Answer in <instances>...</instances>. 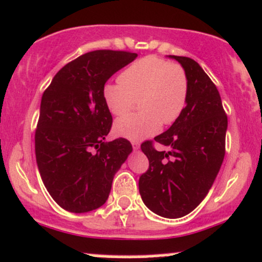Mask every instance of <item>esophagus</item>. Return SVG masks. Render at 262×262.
<instances>
[{
  "label": "esophagus",
  "mask_w": 262,
  "mask_h": 262,
  "mask_svg": "<svg viewBox=\"0 0 262 262\" xmlns=\"http://www.w3.org/2000/svg\"><path fill=\"white\" fill-rule=\"evenodd\" d=\"M131 145H132V148H134V149H139L140 148V143L137 142V141H132Z\"/></svg>",
  "instance_id": "obj_1"
}]
</instances>
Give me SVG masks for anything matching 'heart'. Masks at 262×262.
<instances>
[{
    "label": "heart",
    "instance_id": "b5f03b06",
    "mask_svg": "<svg viewBox=\"0 0 262 262\" xmlns=\"http://www.w3.org/2000/svg\"><path fill=\"white\" fill-rule=\"evenodd\" d=\"M119 79L102 86V100L108 111L123 115L141 99L142 113L120 117L114 126L117 136L134 141L151 137L161 130L162 123H173L184 110L188 79L178 64L147 55L126 68Z\"/></svg>",
    "mask_w": 262,
    "mask_h": 262
}]
</instances>
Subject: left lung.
Here are the masks:
<instances>
[{"mask_svg": "<svg viewBox=\"0 0 262 262\" xmlns=\"http://www.w3.org/2000/svg\"><path fill=\"white\" fill-rule=\"evenodd\" d=\"M169 58L186 72L187 105L168 130L155 137L168 151H157L152 141L141 145L149 167L140 177L139 189L149 210L176 219L194 210L213 186L225 156L228 117L202 67L187 57Z\"/></svg>", "mask_w": 262, "mask_h": 262, "instance_id": "left-lung-1", "label": "left lung"}]
</instances>
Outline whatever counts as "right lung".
<instances>
[{
	"instance_id": "1",
	"label": "right lung",
	"mask_w": 262,
	"mask_h": 262,
	"mask_svg": "<svg viewBox=\"0 0 262 262\" xmlns=\"http://www.w3.org/2000/svg\"><path fill=\"white\" fill-rule=\"evenodd\" d=\"M136 57L106 49L85 53L61 68L43 93L34 137L37 164L47 190L63 209L86 213L101 207L132 152L126 139L105 141L113 116L101 90Z\"/></svg>"
}]
</instances>
